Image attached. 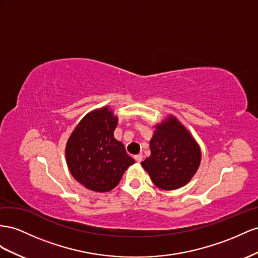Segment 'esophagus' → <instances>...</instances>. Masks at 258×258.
<instances>
[{"mask_svg": "<svg viewBox=\"0 0 258 258\" xmlns=\"http://www.w3.org/2000/svg\"><path fill=\"white\" fill-rule=\"evenodd\" d=\"M135 159H136V162H138V163H141V162H142V159H143V155H142V154L136 155V156H135Z\"/></svg>", "mask_w": 258, "mask_h": 258, "instance_id": "34e87169", "label": "esophagus"}]
</instances>
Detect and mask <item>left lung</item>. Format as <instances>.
<instances>
[{
	"label": "left lung",
	"instance_id": "1",
	"mask_svg": "<svg viewBox=\"0 0 258 258\" xmlns=\"http://www.w3.org/2000/svg\"><path fill=\"white\" fill-rule=\"evenodd\" d=\"M151 155L141 163L153 183L162 190H176L196 175L201 163V149L175 116L155 126L150 141Z\"/></svg>",
	"mask_w": 258,
	"mask_h": 258
}]
</instances>
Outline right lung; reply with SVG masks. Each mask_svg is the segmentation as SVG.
Instances as JSON below:
<instances>
[{
    "label": "right lung",
    "instance_id": "right-lung-1",
    "mask_svg": "<svg viewBox=\"0 0 258 258\" xmlns=\"http://www.w3.org/2000/svg\"><path fill=\"white\" fill-rule=\"evenodd\" d=\"M117 122V116L107 106L95 109L82 118L68 139V169L89 190H113L128 167L135 164L123 144L114 138Z\"/></svg>",
    "mask_w": 258,
    "mask_h": 258
}]
</instances>
